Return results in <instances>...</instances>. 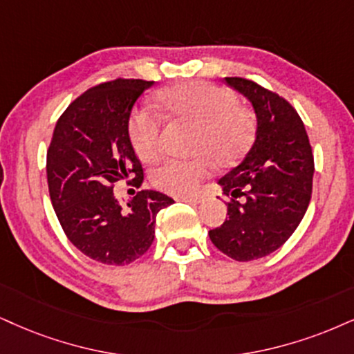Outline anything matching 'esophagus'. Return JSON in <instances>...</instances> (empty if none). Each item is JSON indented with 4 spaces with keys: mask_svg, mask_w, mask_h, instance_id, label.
<instances>
[{
    "mask_svg": "<svg viewBox=\"0 0 354 354\" xmlns=\"http://www.w3.org/2000/svg\"><path fill=\"white\" fill-rule=\"evenodd\" d=\"M176 200H178V202H185V203H200L202 202V197H198V195H178V197H176Z\"/></svg>",
    "mask_w": 354,
    "mask_h": 354,
    "instance_id": "34e87169",
    "label": "esophagus"
}]
</instances>
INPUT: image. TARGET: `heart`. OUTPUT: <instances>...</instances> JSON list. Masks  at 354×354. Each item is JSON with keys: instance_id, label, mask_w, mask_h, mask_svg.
I'll return each mask as SVG.
<instances>
[{"instance_id": "b5f03b06", "label": "heart", "mask_w": 354, "mask_h": 354, "mask_svg": "<svg viewBox=\"0 0 354 354\" xmlns=\"http://www.w3.org/2000/svg\"><path fill=\"white\" fill-rule=\"evenodd\" d=\"M159 102L174 116L198 124L195 151L212 156L218 164L239 159L254 136L252 113L238 104L233 91L225 86L189 82L160 91ZM129 139L141 159H152L162 142V118L146 108L138 110L129 121ZM208 156L160 160L151 169V184L167 194H190L210 174Z\"/></svg>"}]
</instances>
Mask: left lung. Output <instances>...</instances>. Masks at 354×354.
I'll list each match as a JSON object with an SVG mask.
<instances>
[{"mask_svg":"<svg viewBox=\"0 0 354 354\" xmlns=\"http://www.w3.org/2000/svg\"><path fill=\"white\" fill-rule=\"evenodd\" d=\"M225 82L251 102L257 131L243 162L218 180L230 198L228 216L208 234L231 259L252 261L279 250L297 230L315 165L304 121L286 98L243 77Z\"/></svg>","mask_w":354,"mask_h":354,"instance_id":"obj_1","label":"left lung"}]
</instances>
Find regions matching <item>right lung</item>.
I'll return each instance as SVG.
<instances>
[{
	"label": "right lung",
	"instance_id": "1",
	"mask_svg": "<svg viewBox=\"0 0 354 354\" xmlns=\"http://www.w3.org/2000/svg\"><path fill=\"white\" fill-rule=\"evenodd\" d=\"M154 82L116 78L88 88L57 120L47 149V184L59 223L77 250L98 263L124 266L146 254L156 216L174 202L138 192L121 207L120 180L141 184L144 172L129 139L133 104Z\"/></svg>",
	"mask_w": 354,
	"mask_h": 354
}]
</instances>
